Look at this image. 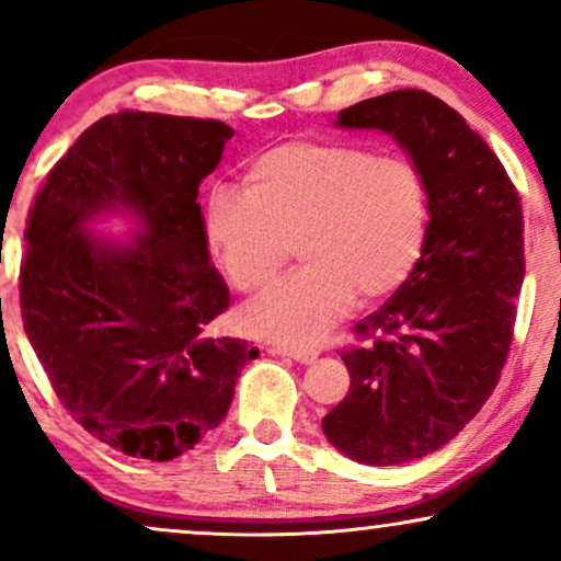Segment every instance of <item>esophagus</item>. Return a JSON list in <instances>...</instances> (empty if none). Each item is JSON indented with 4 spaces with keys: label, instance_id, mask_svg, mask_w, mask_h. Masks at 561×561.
Returning a JSON list of instances; mask_svg holds the SVG:
<instances>
[{
    "label": "esophagus",
    "instance_id": "34e87169",
    "mask_svg": "<svg viewBox=\"0 0 561 561\" xmlns=\"http://www.w3.org/2000/svg\"><path fill=\"white\" fill-rule=\"evenodd\" d=\"M274 353L293 357V360L298 363H313L316 357H319V350L310 345H279V342L274 345Z\"/></svg>",
    "mask_w": 561,
    "mask_h": 561
}]
</instances>
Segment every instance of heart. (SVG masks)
I'll return each instance as SVG.
<instances>
[{
	"label": "heart",
	"instance_id": "1",
	"mask_svg": "<svg viewBox=\"0 0 561 561\" xmlns=\"http://www.w3.org/2000/svg\"><path fill=\"white\" fill-rule=\"evenodd\" d=\"M426 219V185L408 159L298 138L259 153L242 170V193L214 187L201 225L208 253L245 295L274 285L295 242L306 266L248 319L263 334L313 340L355 298L376 302L402 287Z\"/></svg>",
	"mask_w": 561,
	"mask_h": 561
}]
</instances>
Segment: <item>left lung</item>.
Segmentation results:
<instances>
[{"mask_svg":"<svg viewBox=\"0 0 561 561\" xmlns=\"http://www.w3.org/2000/svg\"><path fill=\"white\" fill-rule=\"evenodd\" d=\"M336 117L408 148L431 219L402 287L355 323L340 353L350 391L321 426L357 462H413L460 434L499 383L525 276L523 206L489 144L434 93L400 88Z\"/></svg>","mask_w":561,"mask_h":561,"instance_id":"8db88e82","label":"left lung"}]
</instances>
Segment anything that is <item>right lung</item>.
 Returning <instances> with one entry per match:
<instances>
[{
  "label": "right lung",
  "instance_id": "obj_1",
  "mask_svg": "<svg viewBox=\"0 0 561 561\" xmlns=\"http://www.w3.org/2000/svg\"><path fill=\"white\" fill-rule=\"evenodd\" d=\"M232 127L123 110L80 135L38 187L25 221L20 316L54 394L88 434L167 462L221 423L259 347L211 336L229 289L208 263L198 187ZM130 205L147 232L110 249L82 229Z\"/></svg>",
  "mask_w": 561,
  "mask_h": 561
}]
</instances>
